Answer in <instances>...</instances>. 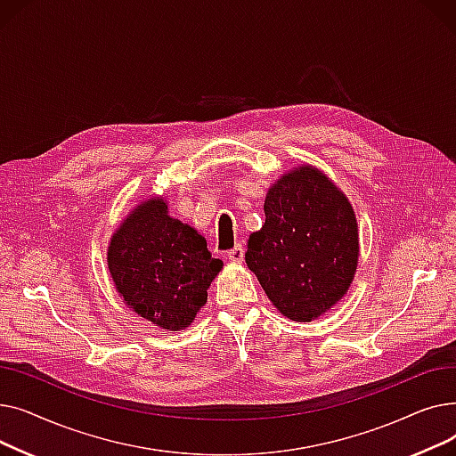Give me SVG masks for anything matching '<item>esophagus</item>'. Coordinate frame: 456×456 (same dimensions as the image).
Instances as JSON below:
<instances>
[{
    "label": "esophagus",
    "instance_id": "esophagus-1",
    "mask_svg": "<svg viewBox=\"0 0 456 456\" xmlns=\"http://www.w3.org/2000/svg\"><path fill=\"white\" fill-rule=\"evenodd\" d=\"M244 253H246V249H244L240 244H238V246H234L232 249L227 251V258H229L231 262H242Z\"/></svg>",
    "mask_w": 456,
    "mask_h": 456
}]
</instances>
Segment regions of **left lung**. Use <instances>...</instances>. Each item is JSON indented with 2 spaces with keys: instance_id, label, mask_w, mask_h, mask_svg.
<instances>
[{
  "instance_id": "1",
  "label": "left lung",
  "mask_w": 456,
  "mask_h": 456,
  "mask_svg": "<svg viewBox=\"0 0 456 456\" xmlns=\"http://www.w3.org/2000/svg\"><path fill=\"white\" fill-rule=\"evenodd\" d=\"M265 214L246 265L281 314L314 320L344 297L356 272L353 208L316 167L301 166L270 188Z\"/></svg>"
}]
</instances>
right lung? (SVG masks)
<instances>
[{
	"label": "right lung",
	"mask_w": 456,
	"mask_h": 456,
	"mask_svg": "<svg viewBox=\"0 0 456 456\" xmlns=\"http://www.w3.org/2000/svg\"><path fill=\"white\" fill-rule=\"evenodd\" d=\"M107 262L116 290L133 313L172 330L196 318L224 266L196 229L167 216L162 198L142 203L119 225Z\"/></svg>",
	"instance_id": "right-lung-1"
}]
</instances>
